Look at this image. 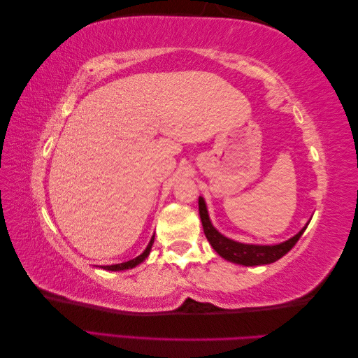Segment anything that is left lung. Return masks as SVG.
<instances>
[{"instance_id": "obj_1", "label": "left lung", "mask_w": 358, "mask_h": 358, "mask_svg": "<svg viewBox=\"0 0 358 358\" xmlns=\"http://www.w3.org/2000/svg\"><path fill=\"white\" fill-rule=\"evenodd\" d=\"M199 215H201L203 233H206L208 243L216 250V253L224 259L241 266H264V264H271V262L278 261L298 243V239L301 238L306 227L309 225L306 224L295 236H292L290 239L284 241V243H280V244H273V245L244 244L224 236L222 233H220L213 227V224L210 221L206 201H203L202 196H199Z\"/></svg>"}]
</instances>
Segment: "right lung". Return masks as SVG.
Listing matches in <instances>:
<instances>
[{
    "label": "right lung",
    "instance_id": "add662e5",
    "mask_svg": "<svg viewBox=\"0 0 358 358\" xmlns=\"http://www.w3.org/2000/svg\"><path fill=\"white\" fill-rule=\"evenodd\" d=\"M152 243H155V235L151 236L150 243H148V245H147V249L143 250V253L138 255L137 258H134V259H129V261H127V262H120V264L100 266V267H101V268H105V271H111V272H119V271H127V268H133V267H136V266L141 264V262H143V261H145V258H148V255H150V252H151V247H152Z\"/></svg>",
    "mask_w": 358,
    "mask_h": 358
}]
</instances>
